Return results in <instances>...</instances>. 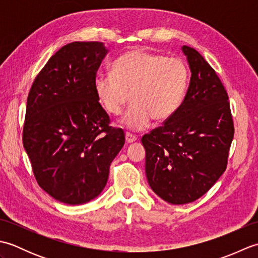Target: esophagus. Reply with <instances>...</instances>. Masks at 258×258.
<instances>
[{"mask_svg": "<svg viewBox=\"0 0 258 258\" xmlns=\"http://www.w3.org/2000/svg\"><path fill=\"white\" fill-rule=\"evenodd\" d=\"M125 140H126V142H127V143H133V142L138 141V138H136L135 135L131 134V133H126L125 134Z\"/></svg>", "mask_w": 258, "mask_h": 258, "instance_id": "34e87169", "label": "esophagus"}]
</instances>
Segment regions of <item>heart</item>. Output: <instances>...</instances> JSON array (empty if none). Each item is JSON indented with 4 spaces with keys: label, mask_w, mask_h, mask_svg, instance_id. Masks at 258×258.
<instances>
[{
    "label": "heart",
    "mask_w": 258,
    "mask_h": 258,
    "mask_svg": "<svg viewBox=\"0 0 258 258\" xmlns=\"http://www.w3.org/2000/svg\"><path fill=\"white\" fill-rule=\"evenodd\" d=\"M188 81L186 64L177 57L135 48L124 53L112 65V75H98L94 91L105 111L117 116L130 97L132 104L120 123L141 131L152 118L166 120L177 111Z\"/></svg>",
    "instance_id": "obj_1"
}]
</instances>
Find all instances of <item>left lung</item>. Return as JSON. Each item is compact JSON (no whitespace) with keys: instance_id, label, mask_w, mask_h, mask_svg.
Wrapping results in <instances>:
<instances>
[{"instance_id":"8db88e82","label":"left lung","mask_w":258,"mask_h":258,"mask_svg":"<svg viewBox=\"0 0 258 258\" xmlns=\"http://www.w3.org/2000/svg\"><path fill=\"white\" fill-rule=\"evenodd\" d=\"M182 51L190 70L184 100L163 126L142 138L147 182L174 205L196 201L216 183L226 169L234 138L221 80L194 48L183 45Z\"/></svg>"}]
</instances>
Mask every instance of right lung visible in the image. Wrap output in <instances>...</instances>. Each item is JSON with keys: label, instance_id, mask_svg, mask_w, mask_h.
<instances>
[{"label": "right lung", "instance_id": "add662e5", "mask_svg": "<svg viewBox=\"0 0 258 258\" xmlns=\"http://www.w3.org/2000/svg\"><path fill=\"white\" fill-rule=\"evenodd\" d=\"M107 53L102 42L69 43L48 59L27 97L23 145L33 173L42 189L69 205L102 193L125 143L94 91Z\"/></svg>", "mask_w": 258, "mask_h": 258}]
</instances>
